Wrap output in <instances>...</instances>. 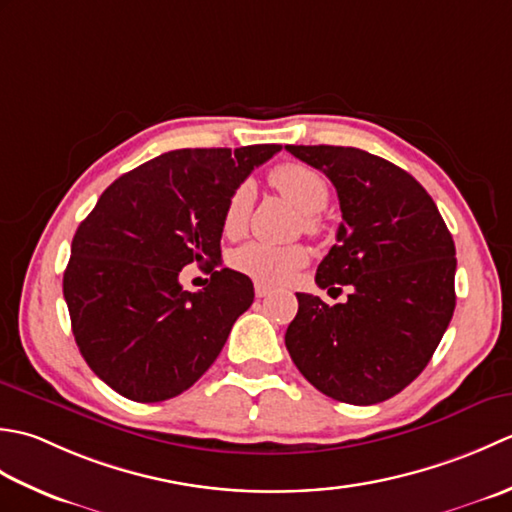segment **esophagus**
I'll return each instance as SVG.
<instances>
[{"label": "esophagus", "mask_w": 512, "mask_h": 512, "mask_svg": "<svg viewBox=\"0 0 512 512\" xmlns=\"http://www.w3.org/2000/svg\"><path fill=\"white\" fill-rule=\"evenodd\" d=\"M254 291H256V298H267L271 294V287H267L263 283H256Z\"/></svg>", "instance_id": "34e87169"}]
</instances>
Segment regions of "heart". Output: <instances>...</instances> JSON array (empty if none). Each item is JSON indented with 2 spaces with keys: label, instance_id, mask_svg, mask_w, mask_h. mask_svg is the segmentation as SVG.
I'll list each match as a JSON object with an SVG mask.
<instances>
[{
  "label": "heart",
  "instance_id": "obj_1",
  "mask_svg": "<svg viewBox=\"0 0 512 512\" xmlns=\"http://www.w3.org/2000/svg\"><path fill=\"white\" fill-rule=\"evenodd\" d=\"M269 183L289 198L305 216V227L309 234L320 232L318 212H322L329 203V183L325 176L314 168L302 163H280L269 172ZM254 203V190L249 183L238 185L227 198L223 212V232L227 236H238L247 225L249 210ZM307 249L300 245H269L263 241H252L238 247L232 263L238 271L252 276L258 283L267 285H285L294 278L300 267L307 265Z\"/></svg>",
  "mask_w": 512,
  "mask_h": 512
}]
</instances>
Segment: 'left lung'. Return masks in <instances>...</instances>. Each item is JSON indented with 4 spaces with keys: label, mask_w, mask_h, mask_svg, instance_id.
<instances>
[{
    "label": "left lung",
    "mask_w": 512,
    "mask_h": 512,
    "mask_svg": "<svg viewBox=\"0 0 512 512\" xmlns=\"http://www.w3.org/2000/svg\"><path fill=\"white\" fill-rule=\"evenodd\" d=\"M327 174L342 223L322 258V289L349 285L329 307L296 294L285 344L298 371L329 398L369 406L424 371L455 309V243L429 192L409 172L358 148L287 145Z\"/></svg>",
    "instance_id": "8db88e82"
}]
</instances>
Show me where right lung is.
<instances>
[{
    "instance_id": "right-lung-1",
    "label": "right lung",
    "mask_w": 512,
    "mask_h": 512,
    "mask_svg": "<svg viewBox=\"0 0 512 512\" xmlns=\"http://www.w3.org/2000/svg\"><path fill=\"white\" fill-rule=\"evenodd\" d=\"M280 145L165 152L119 176L72 238L64 298L88 367L134 402H163L212 367L254 285L221 263L227 198ZM212 270L201 292L178 274Z\"/></svg>"
}]
</instances>
